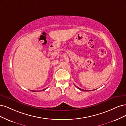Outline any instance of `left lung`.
<instances>
[{
  "instance_id": "left-lung-1",
  "label": "left lung",
  "mask_w": 126,
  "mask_h": 126,
  "mask_svg": "<svg viewBox=\"0 0 126 126\" xmlns=\"http://www.w3.org/2000/svg\"><path fill=\"white\" fill-rule=\"evenodd\" d=\"M75 87H77V88H78V89H79V90H80V91H85V92H86V91H86V90H83V89H81V88H79V87L76 86V85H75Z\"/></svg>"
}]
</instances>
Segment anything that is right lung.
I'll return each mask as SVG.
<instances>
[{
    "label": "right lung",
    "instance_id": "1",
    "mask_svg": "<svg viewBox=\"0 0 126 126\" xmlns=\"http://www.w3.org/2000/svg\"><path fill=\"white\" fill-rule=\"evenodd\" d=\"M47 88H45V89H43V90H42V91H45L46 90H47ZM32 91V92H38V91Z\"/></svg>",
    "mask_w": 126,
    "mask_h": 126
}]
</instances>
